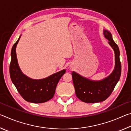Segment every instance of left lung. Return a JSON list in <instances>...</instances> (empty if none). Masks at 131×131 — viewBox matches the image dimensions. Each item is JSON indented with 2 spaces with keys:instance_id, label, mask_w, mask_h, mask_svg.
<instances>
[{
  "instance_id": "left-lung-1",
  "label": "left lung",
  "mask_w": 131,
  "mask_h": 131,
  "mask_svg": "<svg viewBox=\"0 0 131 131\" xmlns=\"http://www.w3.org/2000/svg\"><path fill=\"white\" fill-rule=\"evenodd\" d=\"M103 34L115 53V68L112 73L102 80L95 81L82 77L74 72L72 73L76 96L85 103H93L105 101L112 93L121 76V64L118 46L108 31L104 30Z\"/></svg>"
}]
</instances>
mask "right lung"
Returning a JSON list of instances; mask_svg holds the SVG:
<instances>
[{"label":"right lung","mask_w":131,"mask_h":131,"mask_svg":"<svg viewBox=\"0 0 131 131\" xmlns=\"http://www.w3.org/2000/svg\"><path fill=\"white\" fill-rule=\"evenodd\" d=\"M20 37L13 45L10 64V75L13 83L21 96L27 102L41 103L50 100L54 96L58 83L65 73L64 69L46 79L34 80L24 74L19 68L16 55V46Z\"/></svg>","instance_id":"right-lung-1"}]
</instances>
